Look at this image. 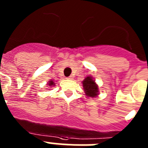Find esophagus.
<instances>
[{
    "mask_svg": "<svg viewBox=\"0 0 148 148\" xmlns=\"http://www.w3.org/2000/svg\"><path fill=\"white\" fill-rule=\"evenodd\" d=\"M67 78V79H70V80H73V75H70V76H69L68 78Z\"/></svg>",
    "mask_w": 148,
    "mask_h": 148,
    "instance_id": "1",
    "label": "esophagus"
}]
</instances>
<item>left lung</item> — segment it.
Wrapping results in <instances>:
<instances>
[{
  "mask_svg": "<svg viewBox=\"0 0 148 148\" xmlns=\"http://www.w3.org/2000/svg\"><path fill=\"white\" fill-rule=\"evenodd\" d=\"M83 83V87L84 89L85 93L87 96L90 97H95L98 95V86L95 84L94 80H92V78L90 76H87L84 80L82 82Z\"/></svg>",
  "mask_w": 148,
  "mask_h": 148,
  "instance_id": "8db88e82",
  "label": "left lung"
}]
</instances>
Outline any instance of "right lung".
<instances>
[{
	"label": "right lung",
	"instance_id": "right-lung-1",
	"mask_svg": "<svg viewBox=\"0 0 148 148\" xmlns=\"http://www.w3.org/2000/svg\"><path fill=\"white\" fill-rule=\"evenodd\" d=\"M55 83L53 82V81H49V86H52V85H54Z\"/></svg>",
	"mask_w": 148,
	"mask_h": 148
}]
</instances>
